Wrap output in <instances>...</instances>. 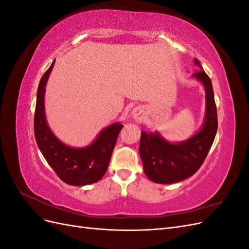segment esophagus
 I'll return each mask as SVG.
<instances>
[{"label":"esophagus","instance_id":"34e87169","mask_svg":"<svg viewBox=\"0 0 249 249\" xmlns=\"http://www.w3.org/2000/svg\"><path fill=\"white\" fill-rule=\"evenodd\" d=\"M131 115L135 119V122H142L145 117V110L143 107H136L133 109Z\"/></svg>","mask_w":249,"mask_h":249}]
</instances>
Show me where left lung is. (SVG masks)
<instances>
[{"mask_svg": "<svg viewBox=\"0 0 249 249\" xmlns=\"http://www.w3.org/2000/svg\"><path fill=\"white\" fill-rule=\"evenodd\" d=\"M199 71L192 78L199 81L206 93V112L203 124L193 136L179 142H169L159 132L141 131L139 154L146 177L155 183L172 184L190 178L205 161L217 132V110L210 78L200 62L194 59Z\"/></svg>", "mask_w": 249, "mask_h": 249, "instance_id": "obj_1", "label": "left lung"}]
</instances>
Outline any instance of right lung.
Listing matches in <instances>:
<instances>
[{
  "label": "right lung",
  "instance_id": "add662e5",
  "mask_svg": "<svg viewBox=\"0 0 249 249\" xmlns=\"http://www.w3.org/2000/svg\"><path fill=\"white\" fill-rule=\"evenodd\" d=\"M55 60L42 76L34 115V134L44 159L64 183L85 186L99 182L107 171L115 143L123 124L114 123L103 129L92 143L84 147H71L59 140L52 132L44 111V93Z\"/></svg>",
  "mask_w": 249,
  "mask_h": 249
}]
</instances>
